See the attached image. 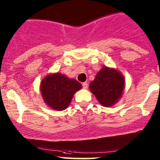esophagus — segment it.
Here are the masks:
<instances>
[{"instance_id": "esophagus-1", "label": "esophagus", "mask_w": 160, "mask_h": 160, "mask_svg": "<svg viewBox=\"0 0 160 160\" xmlns=\"http://www.w3.org/2000/svg\"><path fill=\"white\" fill-rule=\"evenodd\" d=\"M82 87H83L84 89H87V88H88V83H87V82H83V83H82Z\"/></svg>"}]
</instances>
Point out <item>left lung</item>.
<instances>
[{
    "instance_id": "1",
    "label": "left lung",
    "mask_w": 160,
    "mask_h": 160,
    "mask_svg": "<svg viewBox=\"0 0 160 160\" xmlns=\"http://www.w3.org/2000/svg\"><path fill=\"white\" fill-rule=\"evenodd\" d=\"M124 84V78L119 71L104 67L90 83L89 88L102 106L110 107L122 97Z\"/></svg>"
}]
</instances>
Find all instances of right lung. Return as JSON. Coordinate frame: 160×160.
Masks as SVG:
<instances>
[{"label":"right lung","mask_w":160,"mask_h":160,"mask_svg":"<svg viewBox=\"0 0 160 160\" xmlns=\"http://www.w3.org/2000/svg\"><path fill=\"white\" fill-rule=\"evenodd\" d=\"M82 88L78 81L59 72L48 75L40 84L44 102L47 106L58 111L66 109L72 101L73 95Z\"/></svg>","instance_id":"right-lung-1"}]
</instances>
